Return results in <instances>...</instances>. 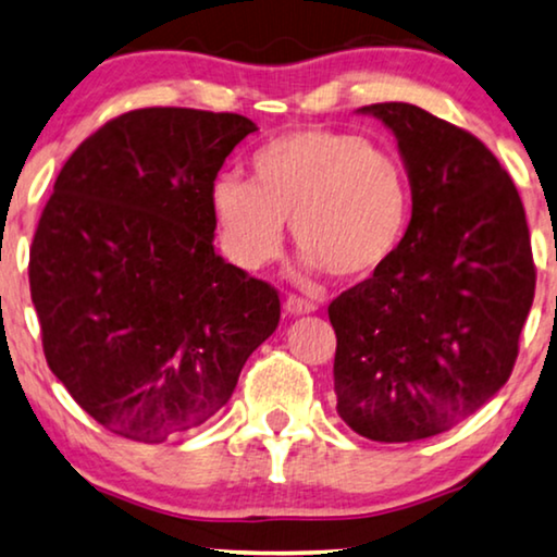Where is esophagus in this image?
Here are the masks:
<instances>
[{
	"label": "esophagus",
	"mask_w": 557,
	"mask_h": 557,
	"mask_svg": "<svg viewBox=\"0 0 557 557\" xmlns=\"http://www.w3.org/2000/svg\"><path fill=\"white\" fill-rule=\"evenodd\" d=\"M284 309H286V314L301 317V314H311V311H317V304L301 299V296H286Z\"/></svg>",
	"instance_id": "obj_1"
}]
</instances>
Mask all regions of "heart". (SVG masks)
I'll list each match as a JSON object with an SVG mask.
<instances>
[{"label":"heart","mask_w":557,"mask_h":557,"mask_svg":"<svg viewBox=\"0 0 557 557\" xmlns=\"http://www.w3.org/2000/svg\"><path fill=\"white\" fill-rule=\"evenodd\" d=\"M220 246L258 271L284 246L292 220L309 271L368 276L398 246L408 197L398 164L375 144L326 128H296L250 159V182L220 177L210 189Z\"/></svg>","instance_id":"1"}]
</instances>
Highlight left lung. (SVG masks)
<instances>
[{
	"label": "left lung",
	"instance_id": "obj_1",
	"mask_svg": "<svg viewBox=\"0 0 557 557\" xmlns=\"http://www.w3.org/2000/svg\"><path fill=\"white\" fill-rule=\"evenodd\" d=\"M406 164L413 212L398 248L330 304L334 393L349 429L403 444L476 413L517 360L535 296L515 182L476 136L410 103H372Z\"/></svg>",
	"mask_w": 557,
	"mask_h": 557
}]
</instances>
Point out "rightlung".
<instances>
[{
	"label": "right lung",
	"mask_w": 557,
	"mask_h": 557,
	"mask_svg": "<svg viewBox=\"0 0 557 557\" xmlns=\"http://www.w3.org/2000/svg\"><path fill=\"white\" fill-rule=\"evenodd\" d=\"M253 132L238 113L128 111L58 174L29 248L45 360L119 436L159 444L205 423L276 332V288L212 246L210 189Z\"/></svg>",
	"instance_id": "1"
}]
</instances>
